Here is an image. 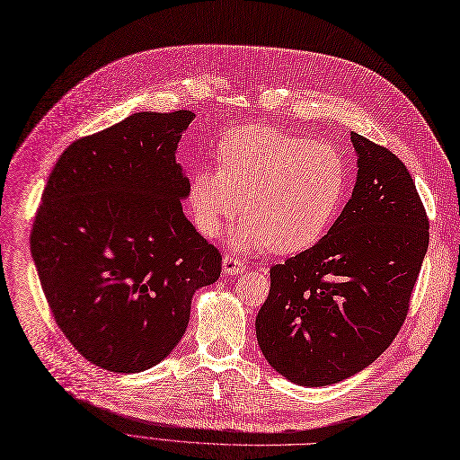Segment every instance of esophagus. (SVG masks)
I'll use <instances>...</instances> for the list:
<instances>
[{
	"instance_id": "esophagus-1",
	"label": "esophagus",
	"mask_w": 460,
	"mask_h": 460,
	"mask_svg": "<svg viewBox=\"0 0 460 460\" xmlns=\"http://www.w3.org/2000/svg\"><path fill=\"white\" fill-rule=\"evenodd\" d=\"M224 273L226 275H243L244 270H246V265H244V261L243 260H239V258H234V256H226L224 258Z\"/></svg>"
}]
</instances>
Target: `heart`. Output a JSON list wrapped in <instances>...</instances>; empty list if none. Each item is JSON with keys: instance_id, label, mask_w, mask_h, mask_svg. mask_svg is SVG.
Returning <instances> with one entry per match:
<instances>
[{"instance_id": "heart-1", "label": "heart", "mask_w": 460, "mask_h": 460, "mask_svg": "<svg viewBox=\"0 0 460 460\" xmlns=\"http://www.w3.org/2000/svg\"><path fill=\"white\" fill-rule=\"evenodd\" d=\"M217 166L197 168L187 185L193 224L216 236L244 207L229 241L243 250L292 256L313 248L335 224L347 197V166L332 144L265 125L227 132Z\"/></svg>"}]
</instances>
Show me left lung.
Wrapping results in <instances>:
<instances>
[{
	"instance_id": "left-lung-1",
	"label": "left lung",
	"mask_w": 460,
	"mask_h": 460,
	"mask_svg": "<svg viewBox=\"0 0 460 460\" xmlns=\"http://www.w3.org/2000/svg\"><path fill=\"white\" fill-rule=\"evenodd\" d=\"M352 197L313 248L270 267L256 316L265 360L288 381L326 386L376 362L398 335L429 250V217L405 164L350 132Z\"/></svg>"
}]
</instances>
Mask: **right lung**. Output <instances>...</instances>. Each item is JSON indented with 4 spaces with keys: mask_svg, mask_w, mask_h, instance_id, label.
<instances>
[{
    "mask_svg": "<svg viewBox=\"0 0 460 460\" xmlns=\"http://www.w3.org/2000/svg\"><path fill=\"white\" fill-rule=\"evenodd\" d=\"M193 111L132 113L67 146L30 248L58 328L91 364L138 373L174 350L219 252L185 217L176 163Z\"/></svg>",
    "mask_w": 460,
    "mask_h": 460,
    "instance_id": "1",
    "label": "right lung"
}]
</instances>
